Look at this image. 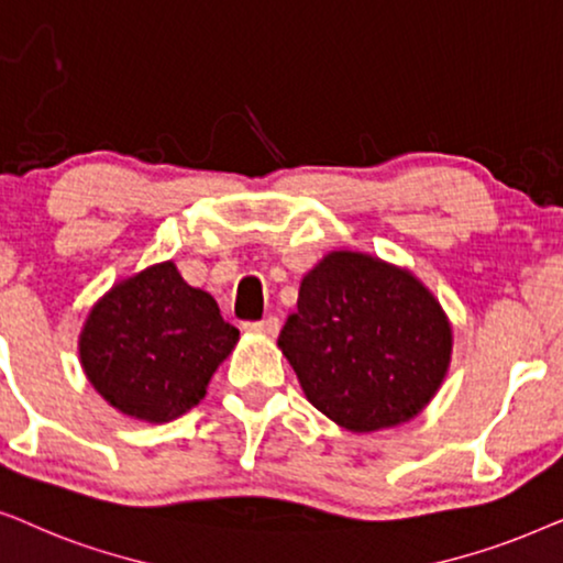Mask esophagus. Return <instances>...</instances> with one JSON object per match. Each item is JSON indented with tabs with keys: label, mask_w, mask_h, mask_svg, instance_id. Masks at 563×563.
I'll list each match as a JSON object with an SVG mask.
<instances>
[{
	"label": "esophagus",
	"mask_w": 563,
	"mask_h": 563,
	"mask_svg": "<svg viewBox=\"0 0 563 563\" xmlns=\"http://www.w3.org/2000/svg\"><path fill=\"white\" fill-rule=\"evenodd\" d=\"M244 329L250 334L273 336V334H277V329H280V321H277L275 317H267V319H262V321H250V324H244Z\"/></svg>",
	"instance_id": "obj_1"
}]
</instances>
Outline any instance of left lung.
Masks as SVG:
<instances>
[{
  "label": "left lung",
  "mask_w": 563,
  "mask_h": 563,
  "mask_svg": "<svg viewBox=\"0 0 563 563\" xmlns=\"http://www.w3.org/2000/svg\"><path fill=\"white\" fill-rule=\"evenodd\" d=\"M277 347L306 399L347 432L415 419L451 368L453 324L407 267L336 250L303 275Z\"/></svg>",
  "instance_id": "obj_1"
}]
</instances>
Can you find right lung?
<instances>
[{"instance_id":"1","label":"right lung","mask_w":563,"mask_h":563,"mask_svg":"<svg viewBox=\"0 0 563 563\" xmlns=\"http://www.w3.org/2000/svg\"><path fill=\"white\" fill-rule=\"evenodd\" d=\"M236 342L216 298L167 260L118 280L89 309L79 363L112 409L164 424L198 407Z\"/></svg>"}]
</instances>
